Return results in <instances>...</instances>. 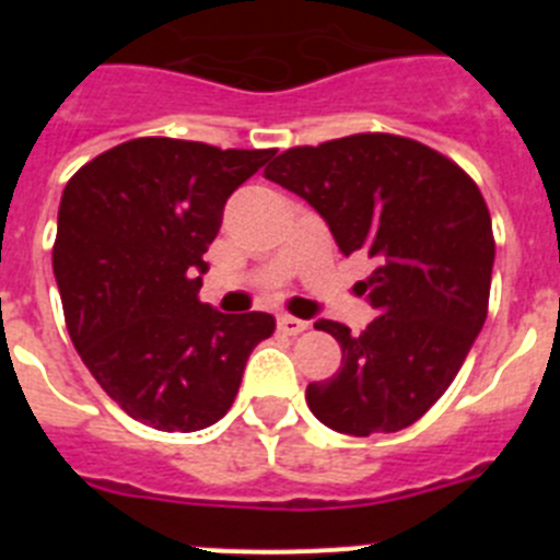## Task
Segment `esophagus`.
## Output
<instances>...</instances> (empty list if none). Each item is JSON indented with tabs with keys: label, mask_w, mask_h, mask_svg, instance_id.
Wrapping results in <instances>:
<instances>
[{
	"label": "esophagus",
	"mask_w": 560,
	"mask_h": 560,
	"mask_svg": "<svg viewBox=\"0 0 560 560\" xmlns=\"http://www.w3.org/2000/svg\"><path fill=\"white\" fill-rule=\"evenodd\" d=\"M277 328L283 330L285 336H300L303 330H308V323H303V319H296V316H277Z\"/></svg>",
	"instance_id": "esophagus-1"
}]
</instances>
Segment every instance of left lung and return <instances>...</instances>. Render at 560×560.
Instances as JSON below:
<instances>
[{"label": "left lung", "mask_w": 560, "mask_h": 560, "mask_svg": "<svg viewBox=\"0 0 560 560\" xmlns=\"http://www.w3.org/2000/svg\"><path fill=\"white\" fill-rule=\"evenodd\" d=\"M266 179L308 201L345 255L375 260L361 283L373 323L359 336L330 319L314 325L341 345V368L308 384V409L353 438L412 427L446 393L488 316L497 244L482 192L434 148L378 131L289 148Z\"/></svg>", "instance_id": "8db88e82"}]
</instances>
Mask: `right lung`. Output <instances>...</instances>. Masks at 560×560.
Here are the masks:
<instances>
[{"mask_svg":"<svg viewBox=\"0 0 560 560\" xmlns=\"http://www.w3.org/2000/svg\"><path fill=\"white\" fill-rule=\"evenodd\" d=\"M275 156L140 137L67 182L52 271L78 355L103 393L160 432H199L230 412L246 359L275 316L199 300L205 252L232 190Z\"/></svg>","mask_w":560,"mask_h":560,"instance_id":"1","label":"right lung"}]
</instances>
